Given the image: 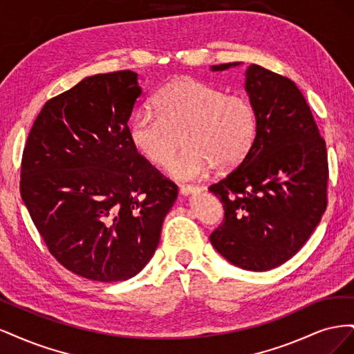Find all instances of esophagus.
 <instances>
[{
	"mask_svg": "<svg viewBox=\"0 0 354 354\" xmlns=\"http://www.w3.org/2000/svg\"><path fill=\"white\" fill-rule=\"evenodd\" d=\"M203 187L201 186H194V185H183L180 186V194L181 195H192V194H199L202 192Z\"/></svg>",
	"mask_w": 354,
	"mask_h": 354,
	"instance_id": "obj_1",
	"label": "esophagus"
}]
</instances>
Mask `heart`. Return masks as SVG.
I'll use <instances>...</instances> for the list:
<instances>
[{
    "label": "heart",
    "mask_w": 354,
    "mask_h": 354,
    "mask_svg": "<svg viewBox=\"0 0 354 354\" xmlns=\"http://www.w3.org/2000/svg\"><path fill=\"white\" fill-rule=\"evenodd\" d=\"M156 111H138L130 122V142L147 162L167 165L181 140L186 149L169 164L177 180H196L229 171L248 155L257 134L250 99L226 94L194 78L167 84L155 97Z\"/></svg>",
    "instance_id": "1"
}]
</instances>
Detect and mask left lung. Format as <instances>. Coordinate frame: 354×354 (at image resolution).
<instances>
[{
    "label": "left lung",
    "mask_w": 354,
    "mask_h": 354,
    "mask_svg": "<svg viewBox=\"0 0 354 354\" xmlns=\"http://www.w3.org/2000/svg\"><path fill=\"white\" fill-rule=\"evenodd\" d=\"M238 65L223 63L211 71ZM245 90L257 115L255 140L242 162L209 186L224 208L209 241L232 264L266 272L301 250L322 218L328 155L294 81L251 65Z\"/></svg>",
    "instance_id": "left-lung-1"
}]
</instances>
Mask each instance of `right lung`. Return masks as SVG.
Masks as SVG:
<instances>
[{
  "mask_svg": "<svg viewBox=\"0 0 354 354\" xmlns=\"http://www.w3.org/2000/svg\"><path fill=\"white\" fill-rule=\"evenodd\" d=\"M137 73L84 78L50 99L30 128L20 195L51 255L97 282L136 276L152 259L178 189L128 136Z\"/></svg>",
  "mask_w": 354,
  "mask_h": 354,
  "instance_id": "right-lung-1",
  "label": "right lung"
}]
</instances>
